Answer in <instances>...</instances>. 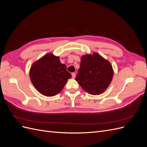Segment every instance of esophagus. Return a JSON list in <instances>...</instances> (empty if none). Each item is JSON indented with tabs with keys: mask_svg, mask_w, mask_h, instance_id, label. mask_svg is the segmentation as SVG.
<instances>
[{
	"mask_svg": "<svg viewBox=\"0 0 147 147\" xmlns=\"http://www.w3.org/2000/svg\"><path fill=\"white\" fill-rule=\"evenodd\" d=\"M75 77H76V75H75V73H72V77L73 78H75Z\"/></svg>",
	"mask_w": 147,
	"mask_h": 147,
	"instance_id": "esophagus-1",
	"label": "esophagus"
}]
</instances>
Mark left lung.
<instances>
[{"label": "left lung", "mask_w": 147, "mask_h": 147, "mask_svg": "<svg viewBox=\"0 0 147 147\" xmlns=\"http://www.w3.org/2000/svg\"><path fill=\"white\" fill-rule=\"evenodd\" d=\"M113 77V69L110 62L94 52L82 56L75 80L89 94L99 95L109 86Z\"/></svg>", "instance_id": "obj_1"}]
</instances>
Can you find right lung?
<instances>
[{"label": "right lung", "mask_w": 147, "mask_h": 147, "mask_svg": "<svg viewBox=\"0 0 147 147\" xmlns=\"http://www.w3.org/2000/svg\"><path fill=\"white\" fill-rule=\"evenodd\" d=\"M30 81L42 94L51 97L58 94L72 75L67 66L61 64L59 56L47 53L35 61L29 70Z\"/></svg>", "instance_id": "right-lung-1"}]
</instances>
